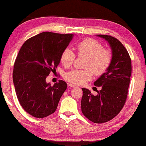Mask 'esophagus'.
<instances>
[{"instance_id":"34e87169","label":"esophagus","mask_w":146,"mask_h":146,"mask_svg":"<svg viewBox=\"0 0 146 146\" xmlns=\"http://www.w3.org/2000/svg\"><path fill=\"white\" fill-rule=\"evenodd\" d=\"M68 86H70V87H71V88H76V86H74V84H69Z\"/></svg>"}]
</instances>
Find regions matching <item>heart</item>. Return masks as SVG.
I'll use <instances>...</instances> for the list:
<instances>
[{
  "label": "heart",
  "mask_w": 146,
  "mask_h": 146,
  "mask_svg": "<svg viewBox=\"0 0 146 146\" xmlns=\"http://www.w3.org/2000/svg\"><path fill=\"white\" fill-rule=\"evenodd\" d=\"M78 53L80 56H88L85 67L87 69H74L64 76L66 81L74 85H82L92 80L94 72L97 76L104 74L111 64L112 53L109 49L104 48L102 44L95 39H88L77 45ZM76 54L71 48L63 50L60 62L66 68H69L76 60Z\"/></svg>",
  "instance_id": "obj_1"
}]
</instances>
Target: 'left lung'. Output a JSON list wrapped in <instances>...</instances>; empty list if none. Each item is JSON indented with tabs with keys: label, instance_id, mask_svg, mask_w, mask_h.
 Returning a JSON list of instances; mask_svg holds the SVG:
<instances>
[{
	"label": "left lung",
	"instance_id": "left-lung-1",
	"mask_svg": "<svg viewBox=\"0 0 146 146\" xmlns=\"http://www.w3.org/2000/svg\"><path fill=\"white\" fill-rule=\"evenodd\" d=\"M109 42L112 49V61L106 72L94 85L101 87L94 96L88 89L82 88L81 101L83 115L94 123L101 124L115 117L126 101L132 72L130 56L119 40L108 35H98Z\"/></svg>",
	"mask_w": 146,
	"mask_h": 146
}]
</instances>
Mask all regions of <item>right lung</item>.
<instances>
[{
	"label": "right lung",
	"mask_w": 146,
	"mask_h": 146,
	"mask_svg": "<svg viewBox=\"0 0 146 146\" xmlns=\"http://www.w3.org/2000/svg\"><path fill=\"white\" fill-rule=\"evenodd\" d=\"M72 37L45 31L29 38L20 49L14 64V85L21 106L33 117H48L57 108L67 84L59 80L50 86L46 78L56 71Z\"/></svg>",
	"instance_id": "obj_1"
}]
</instances>
